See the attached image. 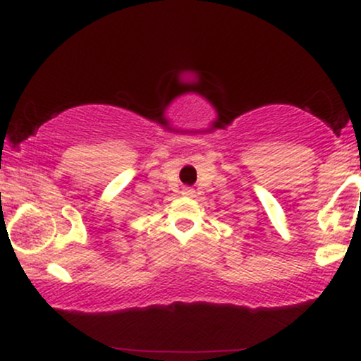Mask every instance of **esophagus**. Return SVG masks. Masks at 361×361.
<instances>
[{
    "mask_svg": "<svg viewBox=\"0 0 361 361\" xmlns=\"http://www.w3.org/2000/svg\"><path fill=\"white\" fill-rule=\"evenodd\" d=\"M181 195H183V197H193L195 190L190 188V186H185V188L181 190Z\"/></svg>",
    "mask_w": 361,
    "mask_h": 361,
    "instance_id": "1",
    "label": "esophagus"
}]
</instances>
